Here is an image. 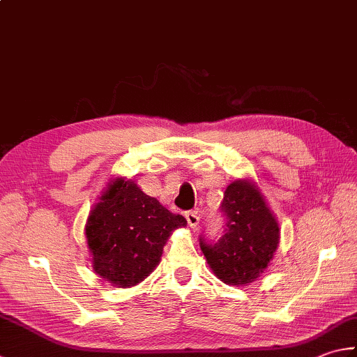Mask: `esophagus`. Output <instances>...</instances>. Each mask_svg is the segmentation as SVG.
Masks as SVG:
<instances>
[{"label": "esophagus", "mask_w": 357, "mask_h": 357, "mask_svg": "<svg viewBox=\"0 0 357 357\" xmlns=\"http://www.w3.org/2000/svg\"><path fill=\"white\" fill-rule=\"evenodd\" d=\"M185 218H186V220H188V225H190L191 228H196V227L199 225L200 218H199L197 211H188V213L185 214Z\"/></svg>", "instance_id": "esophagus-1"}]
</instances>
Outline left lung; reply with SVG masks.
<instances>
[{
    "label": "left lung",
    "mask_w": 357,
    "mask_h": 357,
    "mask_svg": "<svg viewBox=\"0 0 357 357\" xmlns=\"http://www.w3.org/2000/svg\"><path fill=\"white\" fill-rule=\"evenodd\" d=\"M225 231L214 244L200 239L208 266L228 286H248L271 264L280 244V225L258 185L239 178L222 200Z\"/></svg>",
    "instance_id": "obj_1"
}]
</instances>
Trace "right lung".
I'll return each instance as SVG.
<instances>
[{"mask_svg":"<svg viewBox=\"0 0 357 357\" xmlns=\"http://www.w3.org/2000/svg\"><path fill=\"white\" fill-rule=\"evenodd\" d=\"M186 219L147 196L132 178L112 180L85 224L91 267L116 287H132L158 266L163 247Z\"/></svg>","mask_w":357,"mask_h":357,"instance_id":"right-lung-1","label":"right lung"}]
</instances>
